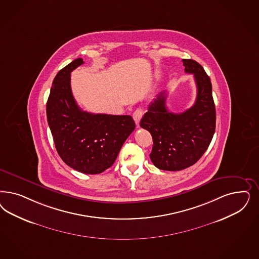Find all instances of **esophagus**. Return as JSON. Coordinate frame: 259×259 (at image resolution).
Masks as SVG:
<instances>
[{
	"instance_id": "34e87169",
	"label": "esophagus",
	"mask_w": 259,
	"mask_h": 259,
	"mask_svg": "<svg viewBox=\"0 0 259 259\" xmlns=\"http://www.w3.org/2000/svg\"><path fill=\"white\" fill-rule=\"evenodd\" d=\"M143 113H144V111H143L142 109H137L134 111L133 116H134L136 126H139V123H140V120H141V118H142Z\"/></svg>"
}]
</instances>
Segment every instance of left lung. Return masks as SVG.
I'll use <instances>...</instances> for the list:
<instances>
[{
  "mask_svg": "<svg viewBox=\"0 0 259 259\" xmlns=\"http://www.w3.org/2000/svg\"><path fill=\"white\" fill-rule=\"evenodd\" d=\"M182 61L185 72L193 74L197 87L194 105L182 113L169 112L166 93L161 92L140 122L141 127L152 136L150 160L163 170H181L195 164L209 148L215 132L217 114L210 79L196 61Z\"/></svg>",
  "mask_w": 259,
  "mask_h": 259,
  "instance_id": "8db88e82",
  "label": "left lung"
}]
</instances>
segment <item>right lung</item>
Returning a JSON list of instances; mask_svg holds the SVG:
<instances>
[{
	"instance_id": "1",
	"label": "right lung",
	"mask_w": 259,
	"mask_h": 259,
	"mask_svg": "<svg viewBox=\"0 0 259 259\" xmlns=\"http://www.w3.org/2000/svg\"><path fill=\"white\" fill-rule=\"evenodd\" d=\"M83 64L75 59L55 76L47 103V117L62 160L87 175L111 167L135 128L131 115L94 114L80 109L72 95L70 72Z\"/></svg>"
}]
</instances>
